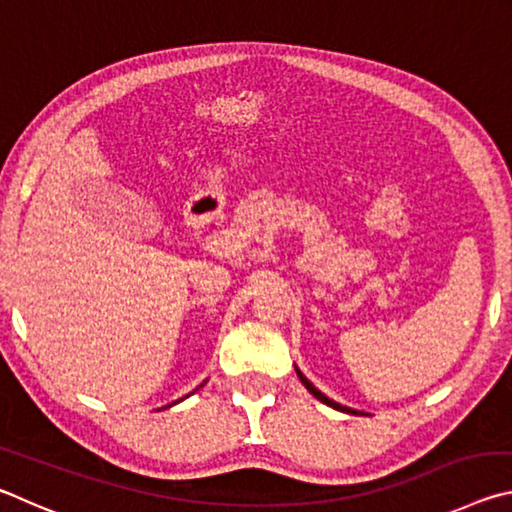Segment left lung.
<instances>
[{"mask_svg":"<svg viewBox=\"0 0 512 512\" xmlns=\"http://www.w3.org/2000/svg\"><path fill=\"white\" fill-rule=\"evenodd\" d=\"M296 372H298V377H300V381H302V384H305V388H307V391L311 393V395H314L316 397V400H320V402H323V404H327V406H332V409H336V411H343V413H352V415H363V413H359V411H354V409H350V406H341L339 402H334V400H329V397L327 395H323V393H320L318 391V388L314 386V384H311V381L305 377V375H302V372L296 368Z\"/></svg>","mask_w":512,"mask_h":512,"instance_id":"obj_1","label":"left lung"}]
</instances>
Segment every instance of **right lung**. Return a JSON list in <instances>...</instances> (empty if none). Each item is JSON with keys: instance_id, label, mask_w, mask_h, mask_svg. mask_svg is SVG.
<instances>
[{"instance_id": "obj_1", "label": "right lung", "mask_w": 512, "mask_h": 512, "mask_svg": "<svg viewBox=\"0 0 512 512\" xmlns=\"http://www.w3.org/2000/svg\"><path fill=\"white\" fill-rule=\"evenodd\" d=\"M203 384H205V381H203ZM203 384H201V386H203ZM201 386H198V388H201ZM198 388H196V391H198ZM178 402H180V400H178ZM169 406H171V404H169Z\"/></svg>"}]
</instances>
